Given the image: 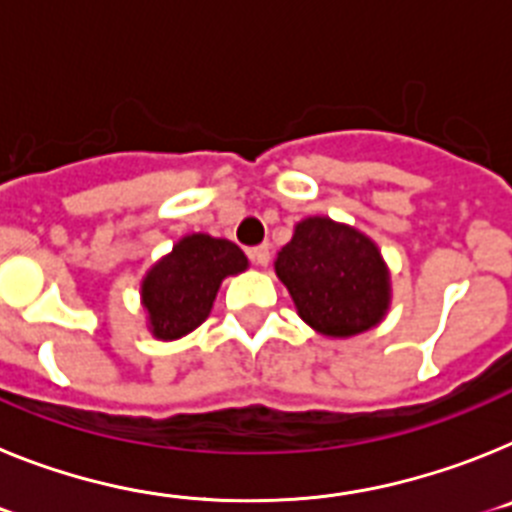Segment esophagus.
<instances>
[{
  "mask_svg": "<svg viewBox=\"0 0 512 512\" xmlns=\"http://www.w3.org/2000/svg\"><path fill=\"white\" fill-rule=\"evenodd\" d=\"M250 257H252V262H255V265H262V268H265V265H268V262H270V247H268V244L252 247Z\"/></svg>",
  "mask_w": 512,
  "mask_h": 512,
  "instance_id": "34e87169",
  "label": "esophagus"
}]
</instances>
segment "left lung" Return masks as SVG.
Segmentation results:
<instances>
[{
  "label": "left lung",
  "instance_id": "8db88e82",
  "mask_svg": "<svg viewBox=\"0 0 512 512\" xmlns=\"http://www.w3.org/2000/svg\"><path fill=\"white\" fill-rule=\"evenodd\" d=\"M275 273L301 319L330 337L379 324L389 306V275L376 244L330 219H306L278 252Z\"/></svg>",
  "mask_w": 512,
  "mask_h": 512
}]
</instances>
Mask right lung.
I'll list each match as a JSON object with an SVG mask.
<instances>
[{
	"label": "right lung",
	"instance_id": "1",
	"mask_svg": "<svg viewBox=\"0 0 512 512\" xmlns=\"http://www.w3.org/2000/svg\"><path fill=\"white\" fill-rule=\"evenodd\" d=\"M247 268V257L229 239L190 234L149 270L141 286L151 330L162 340L193 332L211 311L226 275Z\"/></svg>",
	"mask_w": 512,
	"mask_h": 512
}]
</instances>
